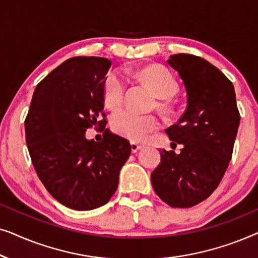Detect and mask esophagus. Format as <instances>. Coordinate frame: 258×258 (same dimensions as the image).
Instances as JSON below:
<instances>
[{"label": "esophagus", "mask_w": 258, "mask_h": 258, "mask_svg": "<svg viewBox=\"0 0 258 258\" xmlns=\"http://www.w3.org/2000/svg\"><path fill=\"white\" fill-rule=\"evenodd\" d=\"M130 147H132V153H134V154L137 153L140 149H142V146H141V144H137L135 142L130 143Z\"/></svg>", "instance_id": "obj_1"}]
</instances>
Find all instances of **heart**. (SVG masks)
<instances>
[{
	"mask_svg": "<svg viewBox=\"0 0 258 258\" xmlns=\"http://www.w3.org/2000/svg\"><path fill=\"white\" fill-rule=\"evenodd\" d=\"M137 79L146 84L158 98H170L177 93L178 83L167 68L161 66H149L134 73ZM126 83L118 73H110L104 81L103 98L108 108L116 109L124 100ZM161 109H168L164 101L158 102ZM158 119L154 115H141L129 109L114 112L110 126L117 135L134 142L146 140L151 132L158 128Z\"/></svg>",
	"mask_w": 258,
	"mask_h": 258,
	"instance_id": "1",
	"label": "heart"
}]
</instances>
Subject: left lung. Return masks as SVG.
<instances>
[{"instance_id":"left-lung-1","label":"left lung","mask_w":258,"mask_h":258,"mask_svg":"<svg viewBox=\"0 0 258 258\" xmlns=\"http://www.w3.org/2000/svg\"><path fill=\"white\" fill-rule=\"evenodd\" d=\"M168 64L178 73L186 91V109L165 130L171 147L160 150L161 162L151 172L160 199L172 208H190L207 200L223 178L239 125L234 86L207 59L171 55ZM175 149V148H172Z\"/></svg>"}]
</instances>
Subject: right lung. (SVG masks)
Listing matches in <instances>:
<instances>
[{"mask_svg": "<svg viewBox=\"0 0 258 258\" xmlns=\"http://www.w3.org/2000/svg\"><path fill=\"white\" fill-rule=\"evenodd\" d=\"M110 66L108 58L94 56L67 59L37 84L24 121L38 178L55 200L74 210L104 206L132 153L128 141L105 129L103 88ZM94 125L102 126L101 143L85 139Z\"/></svg>", "mask_w": 258, "mask_h": 258, "instance_id": "obj_1", "label": "right lung"}]
</instances>
